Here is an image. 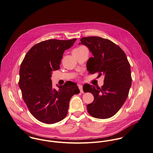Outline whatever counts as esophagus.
<instances>
[{
    "mask_svg": "<svg viewBox=\"0 0 153 153\" xmlns=\"http://www.w3.org/2000/svg\"><path fill=\"white\" fill-rule=\"evenodd\" d=\"M78 86H79V88L80 89V91L81 93H83V86L80 85H78Z\"/></svg>",
    "mask_w": 153,
    "mask_h": 153,
    "instance_id": "esophagus-1",
    "label": "esophagus"
}]
</instances>
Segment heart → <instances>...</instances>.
I'll return each instance as SVG.
<instances>
[{"label":"heart","mask_w":153,"mask_h":153,"mask_svg":"<svg viewBox=\"0 0 153 153\" xmlns=\"http://www.w3.org/2000/svg\"><path fill=\"white\" fill-rule=\"evenodd\" d=\"M83 47H79V48H76V49H79V48H83Z\"/></svg>","instance_id":"1"}]
</instances>
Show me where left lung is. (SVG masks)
<instances>
[{
    "label": "left lung",
    "mask_w": 153,
    "mask_h": 153,
    "mask_svg": "<svg viewBox=\"0 0 153 153\" xmlns=\"http://www.w3.org/2000/svg\"><path fill=\"white\" fill-rule=\"evenodd\" d=\"M80 41L79 45L88 47L93 56L87 62L89 73L105 76L101 88L88 85L86 92H91L94 100L87 105L88 111L96 118H111L121 109L128 96L132 83L130 64L122 49L108 39L89 36Z\"/></svg>",
    "instance_id": "1"
}]
</instances>
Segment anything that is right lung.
I'll use <instances>...</instances> for the list:
<instances>
[{
    "instance_id": "add662e5",
    "label": "right lung",
    "mask_w": 153,
    "mask_h": 153,
    "mask_svg": "<svg viewBox=\"0 0 153 153\" xmlns=\"http://www.w3.org/2000/svg\"><path fill=\"white\" fill-rule=\"evenodd\" d=\"M76 39H51L34 45L21 64L19 86L31 114L45 123L60 122L67 115L71 97L80 91L77 84L68 81L53 88L52 71L60 68L65 50L73 46Z\"/></svg>"
}]
</instances>
